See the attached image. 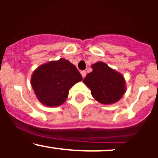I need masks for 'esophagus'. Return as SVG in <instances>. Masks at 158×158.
I'll return each mask as SVG.
<instances>
[{"label":"esophagus","mask_w":158,"mask_h":158,"mask_svg":"<svg viewBox=\"0 0 158 158\" xmlns=\"http://www.w3.org/2000/svg\"><path fill=\"white\" fill-rule=\"evenodd\" d=\"M81 75H82V78H85V76H86V71L83 70V71H81Z\"/></svg>","instance_id":"obj_1"}]
</instances>
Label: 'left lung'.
Masks as SVG:
<instances>
[{
	"mask_svg": "<svg viewBox=\"0 0 158 158\" xmlns=\"http://www.w3.org/2000/svg\"><path fill=\"white\" fill-rule=\"evenodd\" d=\"M92 71L83 79L92 97L101 104L111 105L118 102L126 92V82L122 73L103 62L92 66Z\"/></svg>",
	"mask_w": 158,
	"mask_h": 158,
	"instance_id": "left-lung-1",
	"label": "left lung"
}]
</instances>
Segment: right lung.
Masks as SVG:
<instances>
[{
  "instance_id": "right-lung-1",
  "label": "right lung",
  "mask_w": 158,
  "mask_h": 158,
  "mask_svg": "<svg viewBox=\"0 0 158 158\" xmlns=\"http://www.w3.org/2000/svg\"><path fill=\"white\" fill-rule=\"evenodd\" d=\"M82 80L76 66L62 58L38 66L30 82L40 102L48 107H57L67 99L70 88Z\"/></svg>"
}]
</instances>
